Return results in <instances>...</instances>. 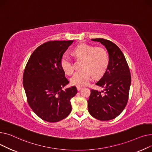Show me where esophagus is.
<instances>
[{
	"mask_svg": "<svg viewBox=\"0 0 152 152\" xmlns=\"http://www.w3.org/2000/svg\"><path fill=\"white\" fill-rule=\"evenodd\" d=\"M83 88L82 87H80V86H77V90L78 91H80L82 90Z\"/></svg>",
	"mask_w": 152,
	"mask_h": 152,
	"instance_id": "1",
	"label": "esophagus"
}]
</instances>
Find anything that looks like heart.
Instances as JSON below:
<instances>
[{
	"label": "heart",
	"mask_w": 152,
	"mask_h": 152,
	"mask_svg": "<svg viewBox=\"0 0 152 152\" xmlns=\"http://www.w3.org/2000/svg\"><path fill=\"white\" fill-rule=\"evenodd\" d=\"M78 59H82V70L77 71L70 78L72 84L85 86L94 77H97L104 74L109 64L107 52L101 47H95L86 43L78 45L73 50ZM60 66L66 75H71L74 70L72 60L67 55L62 56Z\"/></svg>",
	"instance_id": "b5f03b06"
}]
</instances>
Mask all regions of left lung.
Wrapping results in <instances>:
<instances>
[{"mask_svg":"<svg viewBox=\"0 0 152 152\" xmlns=\"http://www.w3.org/2000/svg\"><path fill=\"white\" fill-rule=\"evenodd\" d=\"M91 40L105 46L109 53V64L96 83L104 88V90H91L88 101V112L99 120H110L118 117L127 104L131 82L130 70L125 57L117 45L101 38Z\"/></svg>","mask_w":152,"mask_h":152,"instance_id":"1","label":"left lung"}]
</instances>
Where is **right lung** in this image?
<instances>
[{
	"mask_svg": "<svg viewBox=\"0 0 152 152\" xmlns=\"http://www.w3.org/2000/svg\"><path fill=\"white\" fill-rule=\"evenodd\" d=\"M74 40L49 41L34 50L23 74V86L33 112L44 121L54 123L72 110L70 99L77 93L74 86L62 90L69 82L60 61Z\"/></svg>",
	"mask_w": 152,
	"mask_h": 152,
	"instance_id": "right-lung-1",
	"label": "right lung"
}]
</instances>
